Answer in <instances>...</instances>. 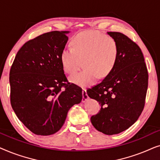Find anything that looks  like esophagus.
<instances>
[{"mask_svg":"<svg viewBox=\"0 0 160 160\" xmlns=\"http://www.w3.org/2000/svg\"><path fill=\"white\" fill-rule=\"evenodd\" d=\"M82 95H83V98H82V102H86L87 99H88V95L87 94V90L85 89H83L82 90Z\"/></svg>","mask_w":160,"mask_h":160,"instance_id":"obj_1","label":"esophagus"}]
</instances>
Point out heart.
I'll use <instances>...</instances> for the list:
<instances>
[{"label":"heart","mask_w":160,"mask_h":160,"mask_svg":"<svg viewBox=\"0 0 160 160\" xmlns=\"http://www.w3.org/2000/svg\"><path fill=\"white\" fill-rule=\"evenodd\" d=\"M72 47L65 48L60 60L65 73L73 74L84 60V69L70 78L74 84L88 87L99 78L113 71L119 57V47L114 39L97 30H86L72 38Z\"/></svg>","instance_id":"obj_1"}]
</instances>
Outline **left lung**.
Segmentation results:
<instances>
[{
    "label": "left lung",
    "mask_w": 160,
    "mask_h": 160,
    "mask_svg": "<svg viewBox=\"0 0 160 160\" xmlns=\"http://www.w3.org/2000/svg\"><path fill=\"white\" fill-rule=\"evenodd\" d=\"M117 43L116 66L100 84L88 89L87 95L101 106L91 117L96 130L106 135L126 130L143 111L148 88V71L141 49L123 33L107 32Z\"/></svg>",
    "instance_id": "obj_1"
}]
</instances>
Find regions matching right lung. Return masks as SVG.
Instances as JSON below:
<instances>
[{"label": "right lung", "mask_w": 160, "mask_h": 160, "mask_svg": "<svg viewBox=\"0 0 160 160\" xmlns=\"http://www.w3.org/2000/svg\"><path fill=\"white\" fill-rule=\"evenodd\" d=\"M69 32L52 31L28 41L17 52L11 68L12 107L36 135H50L60 130L69 109L82 100V88L65 83L68 80L60 54Z\"/></svg>", "instance_id": "right-lung-1"}]
</instances>
